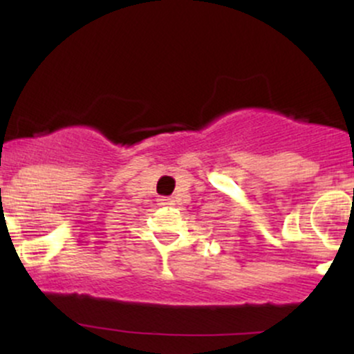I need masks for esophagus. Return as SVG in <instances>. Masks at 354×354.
Returning <instances> with one entry per match:
<instances>
[{
    "instance_id": "34e87169",
    "label": "esophagus",
    "mask_w": 354,
    "mask_h": 354,
    "mask_svg": "<svg viewBox=\"0 0 354 354\" xmlns=\"http://www.w3.org/2000/svg\"><path fill=\"white\" fill-rule=\"evenodd\" d=\"M158 201H160L161 206H173L174 205L173 198H160V200H158Z\"/></svg>"
}]
</instances>
